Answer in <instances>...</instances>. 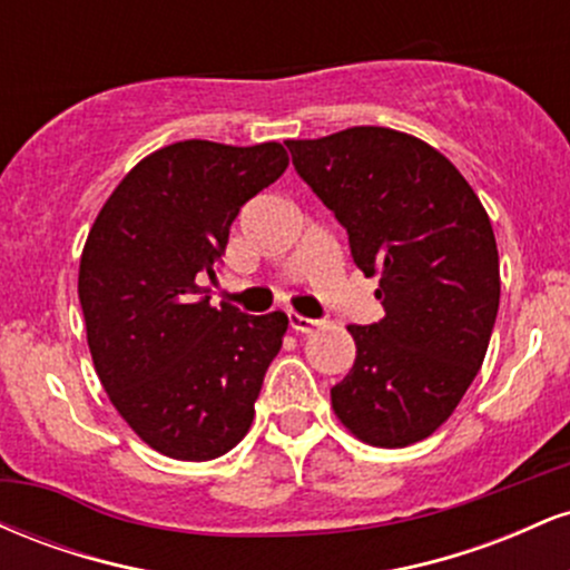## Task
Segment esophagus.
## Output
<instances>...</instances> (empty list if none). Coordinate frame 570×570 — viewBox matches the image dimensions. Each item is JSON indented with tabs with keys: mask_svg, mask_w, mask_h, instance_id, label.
Listing matches in <instances>:
<instances>
[{
	"mask_svg": "<svg viewBox=\"0 0 570 570\" xmlns=\"http://www.w3.org/2000/svg\"><path fill=\"white\" fill-rule=\"evenodd\" d=\"M322 324V318H307L299 316V313H289V326L294 332H303V335H311V332H316Z\"/></svg>",
	"mask_w": 570,
	"mask_h": 570,
	"instance_id": "esophagus-1",
	"label": "esophagus"
}]
</instances>
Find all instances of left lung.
I'll list each match as a JSON object with an SVG mask.
<instances>
[{"label":"left lung","mask_w":570,"mask_h":570,"mask_svg":"<svg viewBox=\"0 0 570 570\" xmlns=\"http://www.w3.org/2000/svg\"><path fill=\"white\" fill-rule=\"evenodd\" d=\"M286 147L358 271L381 278L385 316L348 326L356 362L332 389L335 415L375 448L426 440L480 372L499 313L488 212L453 163L402 130L356 126Z\"/></svg>","instance_id":"obj_1"}]
</instances>
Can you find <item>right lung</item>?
<instances>
[{"label": "right lung", "mask_w": 570, "mask_h": 570, "mask_svg": "<svg viewBox=\"0 0 570 570\" xmlns=\"http://www.w3.org/2000/svg\"><path fill=\"white\" fill-rule=\"evenodd\" d=\"M289 166L278 141H176L147 155L98 212L80 305L98 381L144 442L212 461L246 436L289 318L200 297L248 198Z\"/></svg>", "instance_id": "add662e5"}]
</instances>
